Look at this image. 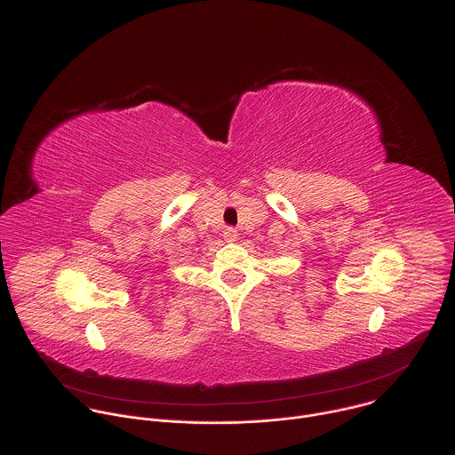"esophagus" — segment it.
I'll return each instance as SVG.
<instances>
[{
    "label": "esophagus",
    "instance_id": "34e87169",
    "mask_svg": "<svg viewBox=\"0 0 455 455\" xmlns=\"http://www.w3.org/2000/svg\"><path fill=\"white\" fill-rule=\"evenodd\" d=\"M223 237H225V241H228V243H234V241L237 239V232H235L234 228H225V232H223Z\"/></svg>",
    "mask_w": 455,
    "mask_h": 455
}]
</instances>
